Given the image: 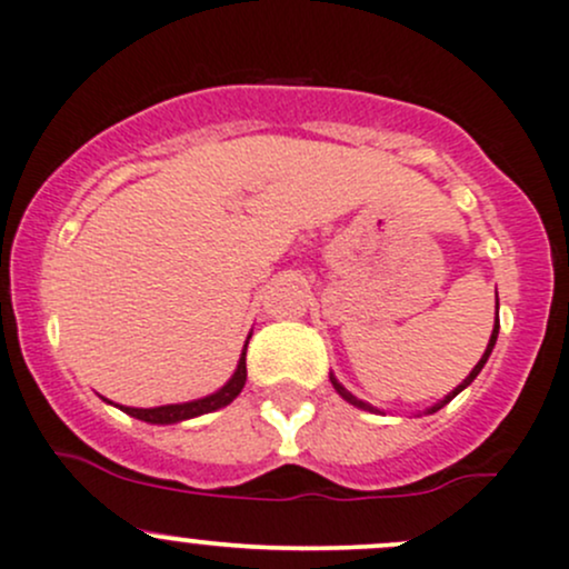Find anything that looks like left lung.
<instances>
[{"label": "left lung", "mask_w": 569, "mask_h": 569, "mask_svg": "<svg viewBox=\"0 0 569 569\" xmlns=\"http://www.w3.org/2000/svg\"><path fill=\"white\" fill-rule=\"evenodd\" d=\"M496 313H499V295H496ZM496 338H499V319H496V325H493V332H490V340H488V346H486V355H482V357H480V362H477V365H475V368H471V373H469V376H466V379H463V381H460V385L456 387V390H452L450 395H445V398H441V400H439V403H433V406H430V409H426V415H433V411H439V409H441V406H447V403H450V400H452V398H456V395H458V392H463V390H466V387H469V385H471V381H475V379H477V373H480V370H482V368H486V362H488L490 351H493V346H496ZM330 381H332L335 392H338V395H340V398H343V400H346V403L357 406V409H365V411H379V409H376V406L365 403V400H360V398H357V395H351L349 390H346V387H343V385H340V381H338V379H335V376H332V373H330Z\"/></svg>", "instance_id": "obj_1"}]
</instances>
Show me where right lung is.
Segmentation results:
<instances>
[{
    "instance_id": "obj_1",
    "label": "right lung",
    "mask_w": 569,
    "mask_h": 569,
    "mask_svg": "<svg viewBox=\"0 0 569 569\" xmlns=\"http://www.w3.org/2000/svg\"><path fill=\"white\" fill-rule=\"evenodd\" d=\"M248 340H250V335H248ZM248 340H244V349H242V355H239L237 370L231 373V379L226 381L220 390H214L212 395L188 400V403L154 406V409H130V406H119V403H113V406H117V409H122L124 415L136 417V420L149 422V426H177V422L193 420V417H201V415H209V411L223 409V406H229L231 400H234L237 395L242 392L244 379H248V368H244V351H248ZM109 403H111V400H109Z\"/></svg>"
}]
</instances>
